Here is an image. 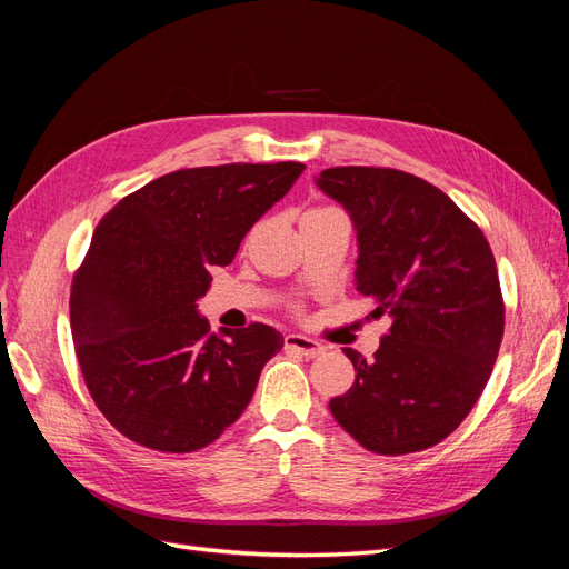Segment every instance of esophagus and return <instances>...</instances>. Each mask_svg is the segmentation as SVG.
Returning <instances> with one entry per match:
<instances>
[{
    "instance_id": "1",
    "label": "esophagus",
    "mask_w": 569,
    "mask_h": 569,
    "mask_svg": "<svg viewBox=\"0 0 569 569\" xmlns=\"http://www.w3.org/2000/svg\"><path fill=\"white\" fill-rule=\"evenodd\" d=\"M284 349L289 351H297L306 358H316L325 351V347H320V343L311 337H303V335H287L284 337Z\"/></svg>"
}]
</instances>
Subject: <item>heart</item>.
Returning a JSON list of instances; mask_svg holds the SVG:
<instances>
[{"label": "heart", "mask_w": 569, "mask_h": 569, "mask_svg": "<svg viewBox=\"0 0 569 569\" xmlns=\"http://www.w3.org/2000/svg\"><path fill=\"white\" fill-rule=\"evenodd\" d=\"M316 211H327V209H316Z\"/></svg>", "instance_id": "heart-1"}]
</instances>
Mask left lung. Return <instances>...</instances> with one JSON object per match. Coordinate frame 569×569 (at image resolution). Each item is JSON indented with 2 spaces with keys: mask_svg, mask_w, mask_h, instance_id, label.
I'll return each instance as SVG.
<instances>
[{
  "mask_svg": "<svg viewBox=\"0 0 569 569\" xmlns=\"http://www.w3.org/2000/svg\"><path fill=\"white\" fill-rule=\"evenodd\" d=\"M316 184L339 201L358 239L356 289L389 316L366 360L343 349L356 382L330 401L335 420L380 456L449 437L487 387L506 306L487 237L439 187L403 170L339 166Z\"/></svg>",
  "mask_w": 569,
  "mask_h": 569,
  "instance_id": "obj_1",
  "label": "left lung"
}]
</instances>
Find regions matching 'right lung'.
<instances>
[{
    "label": "right lung",
    "mask_w": 569,
    "mask_h": 569,
    "mask_svg": "<svg viewBox=\"0 0 569 569\" xmlns=\"http://www.w3.org/2000/svg\"><path fill=\"white\" fill-rule=\"evenodd\" d=\"M303 168L176 170L99 220L71 287V332L84 385L120 435L153 451L192 453L242 416L284 339L263 322L216 335L197 301L211 287V266L232 263Z\"/></svg>",
    "instance_id": "add662e5"
}]
</instances>
